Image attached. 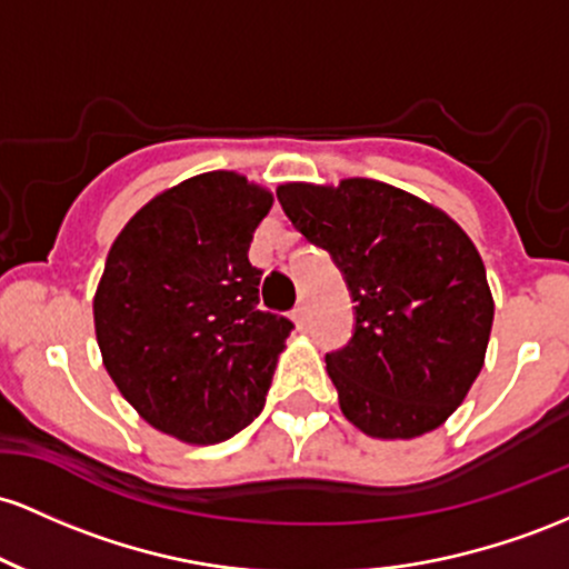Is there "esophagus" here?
Instances as JSON below:
<instances>
[{"label": "esophagus", "instance_id": "34e87169", "mask_svg": "<svg viewBox=\"0 0 569 569\" xmlns=\"http://www.w3.org/2000/svg\"><path fill=\"white\" fill-rule=\"evenodd\" d=\"M306 319H309V309H306V303H298L296 309H292V322H296L298 328H303Z\"/></svg>", "mask_w": 569, "mask_h": 569}]
</instances>
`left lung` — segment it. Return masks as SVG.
Wrapping results in <instances>:
<instances>
[{"mask_svg":"<svg viewBox=\"0 0 569 569\" xmlns=\"http://www.w3.org/2000/svg\"><path fill=\"white\" fill-rule=\"evenodd\" d=\"M277 199L352 292V341L325 357L343 417L379 440L436 430L481 373L495 319L470 236L443 209L366 177L284 182Z\"/></svg>","mask_w":569,"mask_h":569,"instance_id":"1","label":"left lung"}]
</instances>
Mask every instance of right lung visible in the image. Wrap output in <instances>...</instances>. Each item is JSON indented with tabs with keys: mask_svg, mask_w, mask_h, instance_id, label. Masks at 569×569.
Listing matches in <instances>:
<instances>
[{
	"mask_svg": "<svg viewBox=\"0 0 569 569\" xmlns=\"http://www.w3.org/2000/svg\"><path fill=\"white\" fill-rule=\"evenodd\" d=\"M273 193L207 171L150 199L123 226L93 296L101 362L133 411L209 446L263 411L292 322L258 311L247 258Z\"/></svg>",
	"mask_w": 569,
	"mask_h": 569,
	"instance_id": "1",
	"label": "right lung"
}]
</instances>
